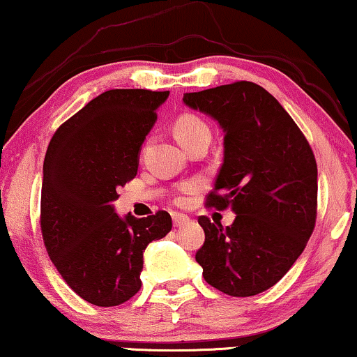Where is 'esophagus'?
Wrapping results in <instances>:
<instances>
[{"instance_id": "esophagus-1", "label": "esophagus", "mask_w": 357, "mask_h": 357, "mask_svg": "<svg viewBox=\"0 0 357 357\" xmlns=\"http://www.w3.org/2000/svg\"><path fill=\"white\" fill-rule=\"evenodd\" d=\"M188 220H189L188 215L179 214V212H174V214H173V225H174V227H181V225L186 224Z\"/></svg>"}]
</instances>
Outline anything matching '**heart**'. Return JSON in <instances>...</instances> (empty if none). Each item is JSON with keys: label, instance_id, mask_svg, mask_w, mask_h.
<instances>
[{"label": "heart", "instance_id": "obj_1", "mask_svg": "<svg viewBox=\"0 0 357 357\" xmlns=\"http://www.w3.org/2000/svg\"><path fill=\"white\" fill-rule=\"evenodd\" d=\"M202 130H209V128H207V125L201 119H197V116L189 115V114L178 116L173 125L174 137L179 143H181V145H184L188 139L196 137L197 133H201Z\"/></svg>", "mask_w": 357, "mask_h": 357}]
</instances>
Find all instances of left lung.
I'll return each mask as SVG.
<instances>
[{"instance_id": "obj_1", "label": "left lung", "mask_w": 357, "mask_h": 357, "mask_svg": "<svg viewBox=\"0 0 357 357\" xmlns=\"http://www.w3.org/2000/svg\"><path fill=\"white\" fill-rule=\"evenodd\" d=\"M183 102L222 128L224 161L207 206L236 212L227 227L197 219L206 241L196 261L211 287L254 296L291 268L313 232L314 155L285 108L254 82L184 93Z\"/></svg>"}]
</instances>
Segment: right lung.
<instances>
[{"label": "right lung", "instance_id": "right-lung-1", "mask_svg": "<svg viewBox=\"0 0 357 357\" xmlns=\"http://www.w3.org/2000/svg\"><path fill=\"white\" fill-rule=\"evenodd\" d=\"M168 97V90H107L59 126L47 146L44 245L67 285L92 305L116 306L138 293L143 252L173 227L166 211L120 218L112 204L137 176L142 145Z\"/></svg>", "mask_w": 357, "mask_h": 357}]
</instances>
